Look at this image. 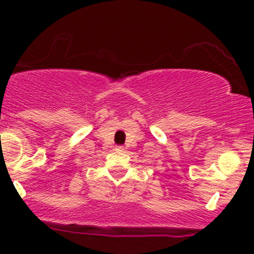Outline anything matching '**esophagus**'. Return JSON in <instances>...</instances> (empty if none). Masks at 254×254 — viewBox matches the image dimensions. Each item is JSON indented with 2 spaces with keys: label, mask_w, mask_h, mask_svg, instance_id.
I'll return each mask as SVG.
<instances>
[{
  "label": "esophagus",
  "mask_w": 254,
  "mask_h": 254,
  "mask_svg": "<svg viewBox=\"0 0 254 254\" xmlns=\"http://www.w3.org/2000/svg\"><path fill=\"white\" fill-rule=\"evenodd\" d=\"M115 150H117V151H123V150H124V146H115Z\"/></svg>",
  "instance_id": "34e87169"
}]
</instances>
